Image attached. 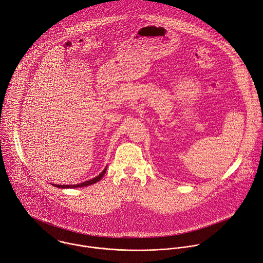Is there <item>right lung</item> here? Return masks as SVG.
I'll list each match as a JSON object with an SVG mask.
<instances>
[{
	"mask_svg": "<svg viewBox=\"0 0 263 263\" xmlns=\"http://www.w3.org/2000/svg\"><path fill=\"white\" fill-rule=\"evenodd\" d=\"M106 170H107V167H105V169L99 174V176H97L96 178H94V179H92V180H90V181H86V182H83V183H80V184H77V185H53L54 187H57V188H79V187H86V186H90V185H93V184H95V183H97V182H99L102 178H103V176L105 174V172H106Z\"/></svg>",
	"mask_w": 263,
	"mask_h": 263,
	"instance_id": "right-lung-1",
	"label": "right lung"
}]
</instances>
